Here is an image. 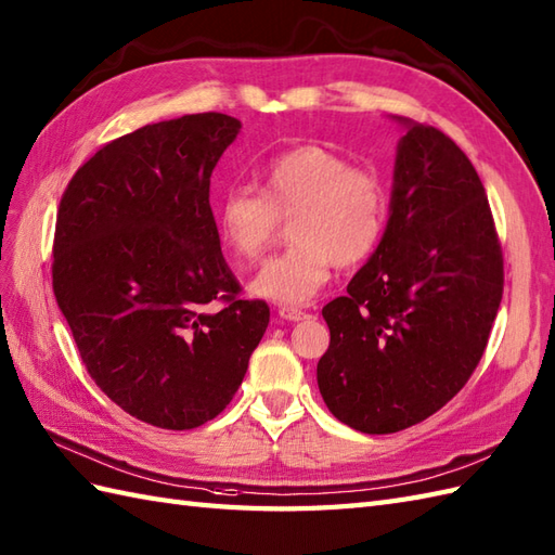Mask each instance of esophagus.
<instances>
[{
    "label": "esophagus",
    "instance_id": "esophagus-1",
    "mask_svg": "<svg viewBox=\"0 0 555 555\" xmlns=\"http://www.w3.org/2000/svg\"><path fill=\"white\" fill-rule=\"evenodd\" d=\"M279 317H281L283 321H302V319H307L309 314L302 312V309H298V307H281V309H279Z\"/></svg>",
    "mask_w": 555,
    "mask_h": 555
}]
</instances>
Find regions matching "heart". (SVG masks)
<instances>
[{"instance_id": "obj_1", "label": "heart", "mask_w": 555, "mask_h": 555, "mask_svg": "<svg viewBox=\"0 0 555 555\" xmlns=\"http://www.w3.org/2000/svg\"><path fill=\"white\" fill-rule=\"evenodd\" d=\"M260 190L234 186L217 205L219 236L241 262L272 248L281 219L293 215V246L250 281L257 298L283 307L305 305L326 286L333 262H364L383 236L388 193L380 177L326 146L305 144L279 153L260 170Z\"/></svg>"}]
</instances>
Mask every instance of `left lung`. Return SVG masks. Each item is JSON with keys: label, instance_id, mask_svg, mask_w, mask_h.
Masks as SVG:
<instances>
[{"label": "left lung", "instance_id": "1", "mask_svg": "<svg viewBox=\"0 0 555 555\" xmlns=\"http://www.w3.org/2000/svg\"><path fill=\"white\" fill-rule=\"evenodd\" d=\"M404 125L378 248L331 300L319 392L340 423L404 430L442 409L478 366L504 293L485 186L452 139Z\"/></svg>", "mask_w": 555, "mask_h": 555}]
</instances>
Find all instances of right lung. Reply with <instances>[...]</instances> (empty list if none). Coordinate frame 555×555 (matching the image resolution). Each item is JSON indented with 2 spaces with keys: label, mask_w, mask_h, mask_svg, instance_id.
Wrapping results in <instances>:
<instances>
[{
  "label": "right lung",
  "mask_w": 555,
  "mask_h": 555,
  "mask_svg": "<svg viewBox=\"0 0 555 555\" xmlns=\"http://www.w3.org/2000/svg\"><path fill=\"white\" fill-rule=\"evenodd\" d=\"M224 113L146 125L99 149L63 193L54 295L99 388L167 430L212 421L260 345L269 307L241 300L210 208Z\"/></svg>",
  "instance_id": "obj_1"
}]
</instances>
